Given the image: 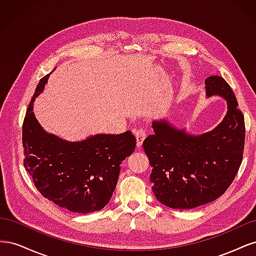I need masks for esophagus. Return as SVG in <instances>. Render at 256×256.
Instances as JSON below:
<instances>
[{
	"label": "esophagus",
	"instance_id": "34e87169",
	"mask_svg": "<svg viewBox=\"0 0 256 256\" xmlns=\"http://www.w3.org/2000/svg\"><path fill=\"white\" fill-rule=\"evenodd\" d=\"M134 136L136 138V146L140 147L142 145L143 141H144L145 136H146V131L144 129L140 128V129H138V130L134 131Z\"/></svg>",
	"mask_w": 256,
	"mask_h": 256
}]
</instances>
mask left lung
Here are the masks:
<instances>
[{
    "mask_svg": "<svg viewBox=\"0 0 256 256\" xmlns=\"http://www.w3.org/2000/svg\"><path fill=\"white\" fill-rule=\"evenodd\" d=\"M206 97L228 104L222 122L212 130L193 134L162 118L152 120L154 134L143 142L152 168L150 182L156 198L174 209L210 203L230 187L242 161L244 118L235 94L219 76L205 80Z\"/></svg>",
    "mask_w": 256,
    "mask_h": 256,
    "instance_id": "obj_1",
    "label": "left lung"
}]
</instances>
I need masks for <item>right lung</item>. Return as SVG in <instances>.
I'll return each mask as SVG.
<instances>
[{
  "label": "right lung",
  "instance_id": "add662e5",
  "mask_svg": "<svg viewBox=\"0 0 256 256\" xmlns=\"http://www.w3.org/2000/svg\"><path fill=\"white\" fill-rule=\"evenodd\" d=\"M49 76L38 83L23 122L26 170L37 190L56 205L79 214L102 210L118 184L120 164L136 148V136L127 130L74 142L47 132L33 110Z\"/></svg>",
  "mask_w": 256,
  "mask_h": 256
}]
</instances>
